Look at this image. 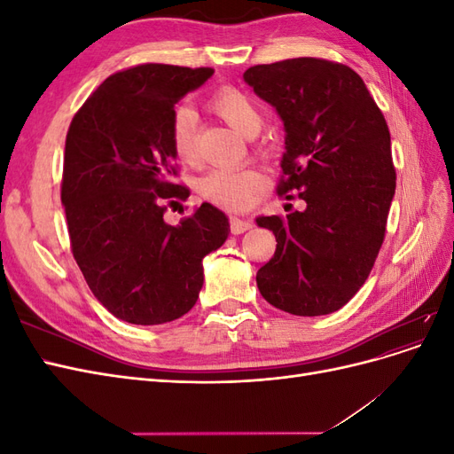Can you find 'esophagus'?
Returning a JSON list of instances; mask_svg holds the SVG:
<instances>
[{
  "label": "esophagus",
  "mask_w": 454,
  "mask_h": 454,
  "mask_svg": "<svg viewBox=\"0 0 454 454\" xmlns=\"http://www.w3.org/2000/svg\"><path fill=\"white\" fill-rule=\"evenodd\" d=\"M229 223H231L232 235H242V232L252 229V225H254L252 219H246V217H231Z\"/></svg>",
  "instance_id": "obj_1"
}]
</instances>
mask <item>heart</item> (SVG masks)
<instances>
[{
	"mask_svg": "<svg viewBox=\"0 0 454 454\" xmlns=\"http://www.w3.org/2000/svg\"><path fill=\"white\" fill-rule=\"evenodd\" d=\"M208 107L246 138H254L263 127V115L255 102L248 94L232 87L215 90L210 96ZM170 145L177 160L184 164L197 162V114L187 106L177 109L172 117ZM261 185H263V176L255 168H214L199 182V191L206 200L223 208L239 210L250 204Z\"/></svg>",
	"mask_w": 454,
	"mask_h": 454,
	"instance_id": "b5f03b06",
	"label": "heart"
}]
</instances>
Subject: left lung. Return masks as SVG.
<instances>
[{"label":"left lung","instance_id":"obj_1","mask_svg":"<svg viewBox=\"0 0 454 454\" xmlns=\"http://www.w3.org/2000/svg\"><path fill=\"white\" fill-rule=\"evenodd\" d=\"M244 81L277 109L286 130V200L303 210L261 215L277 252L257 270V287L272 307L322 316L345 307L367 280L384 240L395 191L390 130L352 67L324 59L252 66Z\"/></svg>","mask_w":454,"mask_h":454}]
</instances>
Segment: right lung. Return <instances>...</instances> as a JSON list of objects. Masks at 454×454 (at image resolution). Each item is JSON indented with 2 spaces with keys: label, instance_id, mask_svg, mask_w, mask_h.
Masks as SVG:
<instances>
[{
  "label": "right lung",
  "instance_id": "1",
  "mask_svg": "<svg viewBox=\"0 0 454 454\" xmlns=\"http://www.w3.org/2000/svg\"><path fill=\"white\" fill-rule=\"evenodd\" d=\"M212 67L140 64L109 75L66 136L62 204L77 265L115 318L157 325L193 309L202 259L229 237V219L204 202L177 225L167 202L185 200L170 145L174 106Z\"/></svg>",
  "mask_w": 454,
  "mask_h": 454
}]
</instances>
